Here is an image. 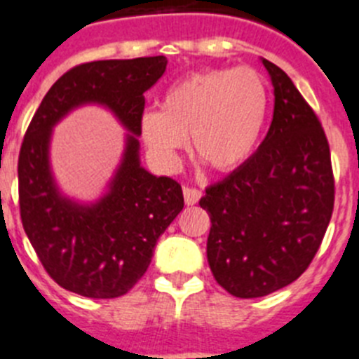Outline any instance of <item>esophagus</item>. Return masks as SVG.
<instances>
[{"mask_svg": "<svg viewBox=\"0 0 359 359\" xmlns=\"http://www.w3.org/2000/svg\"><path fill=\"white\" fill-rule=\"evenodd\" d=\"M182 193H184V202H186L187 205H195V203L202 198V191L196 189V187L184 186Z\"/></svg>", "mask_w": 359, "mask_h": 359, "instance_id": "esophagus-1", "label": "esophagus"}]
</instances>
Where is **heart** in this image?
<instances>
[{
    "label": "heart",
    "instance_id": "1",
    "mask_svg": "<svg viewBox=\"0 0 359 359\" xmlns=\"http://www.w3.org/2000/svg\"><path fill=\"white\" fill-rule=\"evenodd\" d=\"M268 86L252 67L191 73L164 91L159 109L144 111L140 134L163 168L179 164L189 134L191 156L212 172L247 163L263 134Z\"/></svg>",
    "mask_w": 359,
    "mask_h": 359
}]
</instances>
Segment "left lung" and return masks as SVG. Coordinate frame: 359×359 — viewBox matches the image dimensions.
I'll list each match as a JSON object with an SVG mask.
<instances>
[{
  "label": "left lung",
  "mask_w": 359,
  "mask_h": 359,
  "mask_svg": "<svg viewBox=\"0 0 359 359\" xmlns=\"http://www.w3.org/2000/svg\"><path fill=\"white\" fill-rule=\"evenodd\" d=\"M263 64L276 95L266 137L200 200L211 218L212 276L240 299L264 297L299 279L320 248L334 208L331 151L320 119L280 67Z\"/></svg>",
  "instance_id": "obj_1"
}]
</instances>
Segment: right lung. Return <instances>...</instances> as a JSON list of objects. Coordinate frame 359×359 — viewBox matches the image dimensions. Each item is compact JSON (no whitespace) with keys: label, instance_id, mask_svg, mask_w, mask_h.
I'll use <instances>...</instances> for the list:
<instances>
[{"label":"right lung","instance_id":"1","mask_svg":"<svg viewBox=\"0 0 359 359\" xmlns=\"http://www.w3.org/2000/svg\"><path fill=\"white\" fill-rule=\"evenodd\" d=\"M166 57L95 60L71 67L43 98L18 161L19 212L44 270L64 290L114 299L134 288L150 264L159 236L182 211V187L140 164V119L148 91L166 71ZM107 104L133 132L111 189L80 206L54 187L47 163L50 127L82 102Z\"/></svg>","mask_w":359,"mask_h":359}]
</instances>
